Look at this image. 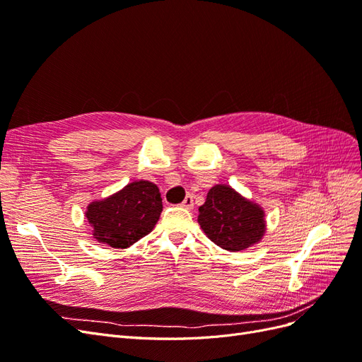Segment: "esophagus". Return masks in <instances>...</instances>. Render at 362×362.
I'll use <instances>...</instances> for the list:
<instances>
[{"instance_id": "34e87169", "label": "esophagus", "mask_w": 362, "mask_h": 362, "mask_svg": "<svg viewBox=\"0 0 362 362\" xmlns=\"http://www.w3.org/2000/svg\"><path fill=\"white\" fill-rule=\"evenodd\" d=\"M181 206H182V208H187V210H192V208H193V196H192V194L185 196L182 204H181Z\"/></svg>"}]
</instances>
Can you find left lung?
Wrapping results in <instances>:
<instances>
[{
  "mask_svg": "<svg viewBox=\"0 0 362 362\" xmlns=\"http://www.w3.org/2000/svg\"><path fill=\"white\" fill-rule=\"evenodd\" d=\"M198 223L214 245L229 252L259 243L267 229L262 206L226 184H216L208 190L205 204L199 206Z\"/></svg>",
  "mask_w": 362,
  "mask_h": 362,
  "instance_id": "obj_1",
  "label": "left lung"
}]
</instances>
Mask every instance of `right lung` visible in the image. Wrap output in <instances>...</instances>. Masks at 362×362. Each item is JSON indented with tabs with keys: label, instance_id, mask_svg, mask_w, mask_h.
<instances>
[{
	"label": "right lung",
	"instance_id": "add662e5",
	"mask_svg": "<svg viewBox=\"0 0 362 362\" xmlns=\"http://www.w3.org/2000/svg\"><path fill=\"white\" fill-rule=\"evenodd\" d=\"M161 211L157 185L139 180L104 199L90 202L84 216L98 243L127 249L154 229Z\"/></svg>",
	"mask_w": 362,
	"mask_h": 362
}]
</instances>
